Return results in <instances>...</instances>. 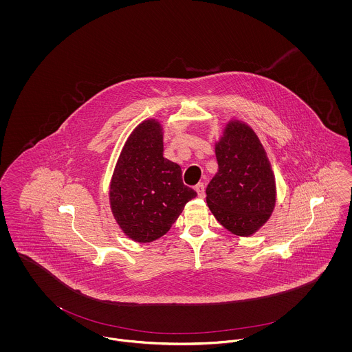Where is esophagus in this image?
Masks as SVG:
<instances>
[{"label":"esophagus","instance_id":"34e87169","mask_svg":"<svg viewBox=\"0 0 352 352\" xmlns=\"http://www.w3.org/2000/svg\"><path fill=\"white\" fill-rule=\"evenodd\" d=\"M195 190H197V192H198V197L199 198H204V195H206V190H204V184H198L195 186Z\"/></svg>","mask_w":352,"mask_h":352}]
</instances>
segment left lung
Returning a JSON list of instances; mask_svg holds the SVG:
<instances>
[{
	"instance_id": "1",
	"label": "left lung",
	"mask_w": 352,
	"mask_h": 352,
	"mask_svg": "<svg viewBox=\"0 0 352 352\" xmlns=\"http://www.w3.org/2000/svg\"><path fill=\"white\" fill-rule=\"evenodd\" d=\"M215 153L219 170L206 188L207 204L232 234H254L276 203L274 177L264 148L248 125L232 121Z\"/></svg>"
}]
</instances>
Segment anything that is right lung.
<instances>
[{
	"instance_id": "obj_1",
	"label": "right lung",
	"mask_w": 352,
	"mask_h": 352,
	"mask_svg": "<svg viewBox=\"0 0 352 352\" xmlns=\"http://www.w3.org/2000/svg\"><path fill=\"white\" fill-rule=\"evenodd\" d=\"M111 207L121 230L138 243L164 236L197 197L179 165L164 158L162 128L148 120L129 135L111 184Z\"/></svg>"
}]
</instances>
